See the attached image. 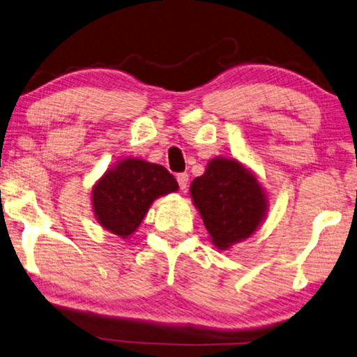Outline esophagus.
<instances>
[{
  "instance_id": "obj_1",
  "label": "esophagus",
  "mask_w": 357,
  "mask_h": 357,
  "mask_svg": "<svg viewBox=\"0 0 357 357\" xmlns=\"http://www.w3.org/2000/svg\"><path fill=\"white\" fill-rule=\"evenodd\" d=\"M177 182H178V187L185 190L188 185V174L187 172H182V174H177Z\"/></svg>"
}]
</instances>
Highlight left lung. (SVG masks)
Instances as JSON below:
<instances>
[{
    "label": "left lung",
    "mask_w": 357,
    "mask_h": 357,
    "mask_svg": "<svg viewBox=\"0 0 357 357\" xmlns=\"http://www.w3.org/2000/svg\"><path fill=\"white\" fill-rule=\"evenodd\" d=\"M190 193L219 248L250 237L265 216L260 183L234 159H213L206 172L193 180Z\"/></svg>",
    "instance_id": "8db88e82"
}]
</instances>
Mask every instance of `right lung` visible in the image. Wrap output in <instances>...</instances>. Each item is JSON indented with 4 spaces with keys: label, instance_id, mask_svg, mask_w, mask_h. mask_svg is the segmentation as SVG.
<instances>
[{
    "label": "right lung",
    "instance_id": "1",
    "mask_svg": "<svg viewBox=\"0 0 357 357\" xmlns=\"http://www.w3.org/2000/svg\"><path fill=\"white\" fill-rule=\"evenodd\" d=\"M177 188V180L162 165L126 159L99 180L92 204L102 227L126 237L136 231L155 198Z\"/></svg>",
    "mask_w": 357,
    "mask_h": 357
}]
</instances>
